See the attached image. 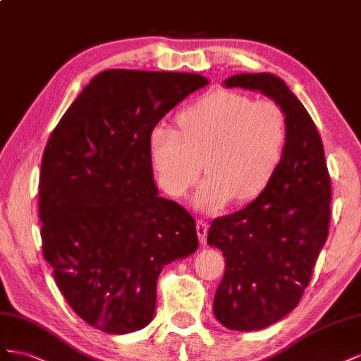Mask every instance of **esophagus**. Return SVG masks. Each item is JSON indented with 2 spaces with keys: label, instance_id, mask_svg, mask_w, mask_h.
I'll return each instance as SVG.
<instances>
[{
  "label": "esophagus",
  "instance_id": "esophagus-1",
  "mask_svg": "<svg viewBox=\"0 0 361 361\" xmlns=\"http://www.w3.org/2000/svg\"><path fill=\"white\" fill-rule=\"evenodd\" d=\"M207 228H209L207 222H204V221L197 222V233H198V239H200L201 245H205V240H207Z\"/></svg>",
  "mask_w": 361,
  "mask_h": 361
}]
</instances>
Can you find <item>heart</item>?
<instances>
[{
	"label": "heart",
	"instance_id": "heart-1",
	"mask_svg": "<svg viewBox=\"0 0 361 361\" xmlns=\"http://www.w3.org/2000/svg\"><path fill=\"white\" fill-rule=\"evenodd\" d=\"M180 130L166 122L149 133V156L160 186L181 198L202 171L195 205L221 210L233 198L246 202L259 197L280 166L287 143V118L271 99L252 101L231 90H214L178 115Z\"/></svg>",
	"mask_w": 361,
	"mask_h": 361
}]
</instances>
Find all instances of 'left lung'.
<instances>
[{"label":"left lung","instance_id":"1","mask_svg":"<svg viewBox=\"0 0 361 361\" xmlns=\"http://www.w3.org/2000/svg\"><path fill=\"white\" fill-rule=\"evenodd\" d=\"M224 85L274 99L286 113L289 131L266 189L242 210L216 218L207 235L226 266L213 313L228 329L255 331L289 314L310 283L328 238L331 183L314 122L280 77L239 74Z\"/></svg>","mask_w":361,"mask_h":361}]
</instances>
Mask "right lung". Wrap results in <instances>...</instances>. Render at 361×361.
Segmentation results:
<instances>
[{
  "label": "right lung",
  "instance_id": "1",
  "mask_svg": "<svg viewBox=\"0 0 361 361\" xmlns=\"http://www.w3.org/2000/svg\"><path fill=\"white\" fill-rule=\"evenodd\" d=\"M209 80L109 69L51 133L39 180L42 252L69 307L110 334L147 326L164 267L198 248L195 219L159 197L149 133Z\"/></svg>",
  "mask_w": 361,
  "mask_h": 361
}]
</instances>
